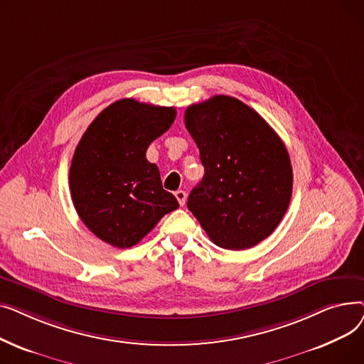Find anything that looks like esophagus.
<instances>
[{"mask_svg": "<svg viewBox=\"0 0 364 364\" xmlns=\"http://www.w3.org/2000/svg\"><path fill=\"white\" fill-rule=\"evenodd\" d=\"M176 198H177V200H178V203H180L181 206H183V205H186L187 195H186L184 190H178V192H176Z\"/></svg>", "mask_w": 364, "mask_h": 364, "instance_id": "obj_1", "label": "esophagus"}]
</instances>
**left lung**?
<instances>
[{
  "instance_id": "8db88e82",
  "label": "left lung",
  "mask_w": 364,
  "mask_h": 364,
  "mask_svg": "<svg viewBox=\"0 0 364 364\" xmlns=\"http://www.w3.org/2000/svg\"><path fill=\"white\" fill-rule=\"evenodd\" d=\"M184 122L205 168L187 208L209 239L240 251L269 237L289 206L294 180L276 131L230 95L188 106Z\"/></svg>"
}]
</instances>
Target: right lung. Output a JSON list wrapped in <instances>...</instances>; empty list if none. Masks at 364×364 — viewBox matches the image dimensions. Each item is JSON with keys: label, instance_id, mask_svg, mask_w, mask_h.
Masks as SVG:
<instances>
[{"label": "right lung", "instance_id": "obj_1", "mask_svg": "<svg viewBox=\"0 0 364 364\" xmlns=\"http://www.w3.org/2000/svg\"><path fill=\"white\" fill-rule=\"evenodd\" d=\"M174 107L122 99L97 114L75 149L70 196L82 223L114 247L137 245L178 208L146 159L149 144L169 129Z\"/></svg>", "mask_w": 364, "mask_h": 364}]
</instances>
